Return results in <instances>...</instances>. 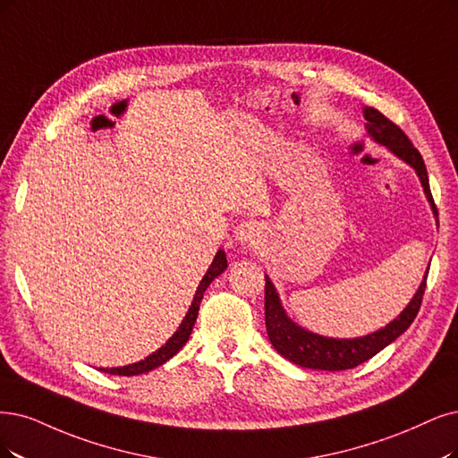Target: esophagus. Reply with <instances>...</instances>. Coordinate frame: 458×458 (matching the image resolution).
Masks as SVG:
<instances>
[{"instance_id": "34e87169", "label": "esophagus", "mask_w": 458, "mask_h": 458, "mask_svg": "<svg viewBox=\"0 0 458 458\" xmlns=\"http://www.w3.org/2000/svg\"><path fill=\"white\" fill-rule=\"evenodd\" d=\"M260 238V228L252 220H243L242 225L235 226V240L242 243H255Z\"/></svg>"}]
</instances>
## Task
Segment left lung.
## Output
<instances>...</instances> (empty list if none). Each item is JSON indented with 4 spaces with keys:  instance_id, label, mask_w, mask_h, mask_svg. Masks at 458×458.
<instances>
[{
    "instance_id": "1",
    "label": "left lung",
    "mask_w": 458,
    "mask_h": 458,
    "mask_svg": "<svg viewBox=\"0 0 458 458\" xmlns=\"http://www.w3.org/2000/svg\"><path fill=\"white\" fill-rule=\"evenodd\" d=\"M364 116L368 121L366 128L371 138L391 148L398 158L408 162L415 169L422 182V189H425V194L432 203V211L437 216V209H436V203L428 184L427 165L420 157V152L413 147V143L410 141L408 135L402 131V128L396 126L393 121H388V118L377 109L366 107ZM427 277L428 274L425 276V279H422L417 294L410 301V306L405 308L391 325H386L385 328L374 334L357 337V340H334V337L318 335L294 325L283 311L279 296L276 293V286L266 276L264 310H266L267 337L281 357L301 368L328 369V371L351 369L354 366L369 360L371 357H376L381 349H385L388 344H393L398 335H402L410 328V325L413 323L420 310L422 296H425V289H427Z\"/></svg>"
}]
</instances>
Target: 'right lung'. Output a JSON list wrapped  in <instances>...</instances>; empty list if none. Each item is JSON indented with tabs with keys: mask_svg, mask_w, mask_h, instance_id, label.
Wrapping results in <instances>:
<instances>
[{
	"mask_svg": "<svg viewBox=\"0 0 458 458\" xmlns=\"http://www.w3.org/2000/svg\"><path fill=\"white\" fill-rule=\"evenodd\" d=\"M226 266H228V262H226L225 250H218L216 255H215V259H213V262H211V266H209V269H208V274L203 276V279H201V283L198 286V291H196V296H194V301H192L189 313H186V317L182 318L179 330L172 337H169L165 345H162L158 351L148 354V357L145 360H141V362L128 364V366H123V368H109V369L107 368H101V371H106V374H113V376H140V374H145V371H150V369L162 366L164 362H167L169 359H172L174 354H177L182 349V345L189 342V337L192 334V328H194V323H196V317H198V310H199V301L203 298V293L208 291V286L211 284V281L215 277H218L220 274L225 272Z\"/></svg>",
	"mask_w": 458,
	"mask_h": 458,
	"instance_id": "obj_1",
	"label": "right lung"
}]
</instances>
